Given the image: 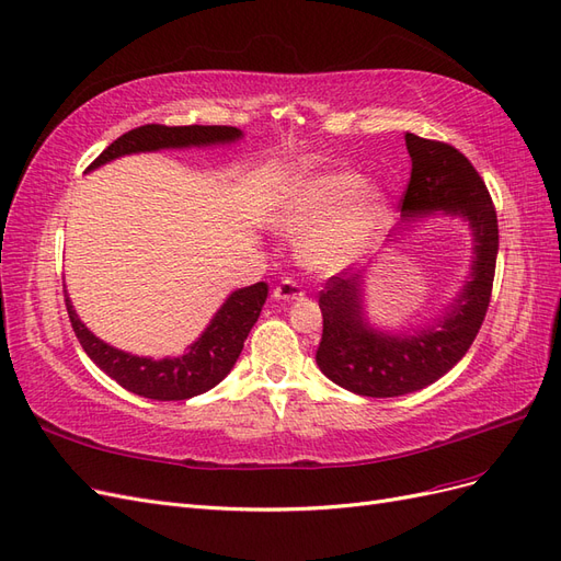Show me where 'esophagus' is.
<instances>
[{
	"instance_id": "1",
	"label": "esophagus",
	"mask_w": 561,
	"mask_h": 561,
	"mask_svg": "<svg viewBox=\"0 0 561 561\" xmlns=\"http://www.w3.org/2000/svg\"><path fill=\"white\" fill-rule=\"evenodd\" d=\"M304 293H301V285L297 280H290V278H283L276 287H274V299L276 301H293V299H299Z\"/></svg>"
}]
</instances>
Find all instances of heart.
<instances>
[{
	"instance_id": "b5f03b06",
	"label": "heart",
	"mask_w": 561,
	"mask_h": 561,
	"mask_svg": "<svg viewBox=\"0 0 561 561\" xmlns=\"http://www.w3.org/2000/svg\"><path fill=\"white\" fill-rule=\"evenodd\" d=\"M388 213L381 186L353 171H316L287 180L274 196L268 222L287 236H304L301 257L322 274L358 262Z\"/></svg>"
}]
</instances>
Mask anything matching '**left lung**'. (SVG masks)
Listing matches in <instances>:
<instances>
[{
	"mask_svg": "<svg viewBox=\"0 0 561 561\" xmlns=\"http://www.w3.org/2000/svg\"><path fill=\"white\" fill-rule=\"evenodd\" d=\"M412 178L402 198V222L388 233L400 243L404 231L426 217L463 219L470 231V271L447 307L426 325L386 330L367 318V268L332 276L320 293L322 339L316 363L322 375L365 398H398L435 383L463 358L489 309L499 254V222L486 184L451 145L404 135Z\"/></svg>",
	"mask_w": 561,
	"mask_h": 561,
	"instance_id": "left-lung-1",
	"label": "left lung"
}]
</instances>
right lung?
Masks as SVG:
<instances>
[{"instance_id": "add662e5", "label": "right lung", "mask_w": 561, "mask_h": 561, "mask_svg": "<svg viewBox=\"0 0 561 561\" xmlns=\"http://www.w3.org/2000/svg\"><path fill=\"white\" fill-rule=\"evenodd\" d=\"M243 138V130L233 126H159L149 124L133 128L116 138L103 154H100L89 171L105 165L118 157L142 154V151L161 149H190V147H217L233 145ZM268 297L266 283H254L233 290L217 313L210 318L208 328L201 332L196 342L182 355L168 358H147L114 348L95 336L77 316L70 295L65 293L67 313H70L75 334L89 358L105 371L110 379L135 396L149 400H190L206 393L222 381L233 369L243 351L245 339L257 322L264 301Z\"/></svg>"}]
</instances>
